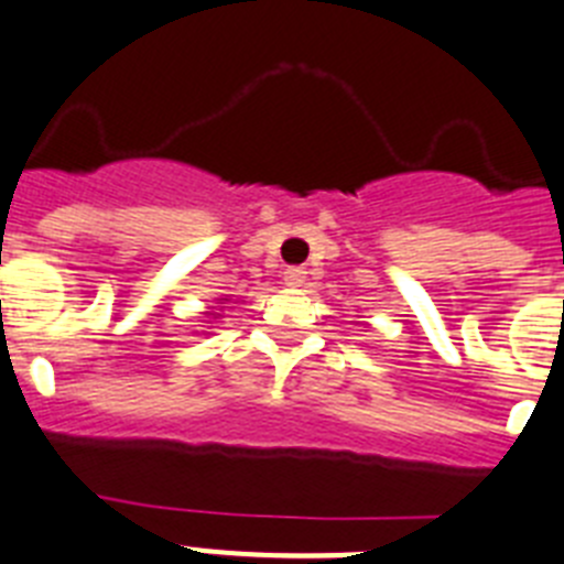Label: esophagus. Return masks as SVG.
I'll return each mask as SVG.
<instances>
[{"mask_svg": "<svg viewBox=\"0 0 564 564\" xmlns=\"http://www.w3.org/2000/svg\"><path fill=\"white\" fill-rule=\"evenodd\" d=\"M306 275H310V272L303 267H289L286 272H283V281H286V286H303V283H306Z\"/></svg>", "mask_w": 564, "mask_h": 564, "instance_id": "obj_1", "label": "esophagus"}]
</instances>
